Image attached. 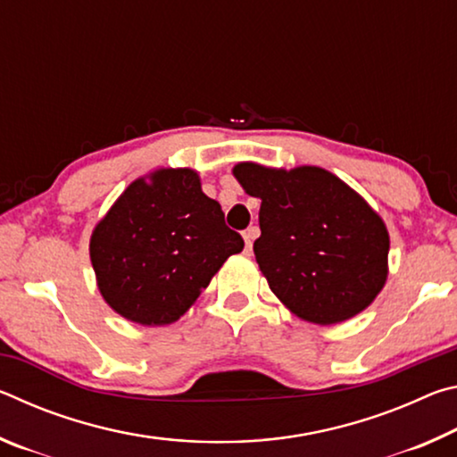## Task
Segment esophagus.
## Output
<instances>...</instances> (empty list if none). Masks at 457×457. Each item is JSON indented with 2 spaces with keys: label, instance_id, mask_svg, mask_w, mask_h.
Segmentation results:
<instances>
[{
  "label": "esophagus",
  "instance_id": "34e87169",
  "mask_svg": "<svg viewBox=\"0 0 457 457\" xmlns=\"http://www.w3.org/2000/svg\"><path fill=\"white\" fill-rule=\"evenodd\" d=\"M260 236V229L256 226H250L244 231V239H245V252H252V245H253V239Z\"/></svg>",
  "mask_w": 457,
  "mask_h": 457
}]
</instances>
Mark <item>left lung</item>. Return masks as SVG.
Wrapping results in <instances>:
<instances>
[{
	"label": "left lung",
	"mask_w": 457,
	"mask_h": 457,
	"mask_svg": "<svg viewBox=\"0 0 457 457\" xmlns=\"http://www.w3.org/2000/svg\"><path fill=\"white\" fill-rule=\"evenodd\" d=\"M262 199L253 253L268 284L300 319L337 324L373 303L386 280L389 234L359 193L320 167H234Z\"/></svg>",
	"instance_id": "obj_1"
}]
</instances>
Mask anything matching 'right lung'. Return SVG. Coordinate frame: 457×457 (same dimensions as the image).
Masks as SVG:
<instances>
[{"label":"right lung","instance_id":"add662e5","mask_svg":"<svg viewBox=\"0 0 457 457\" xmlns=\"http://www.w3.org/2000/svg\"><path fill=\"white\" fill-rule=\"evenodd\" d=\"M244 239L195 171L163 169L137 179L98 223L90 260L104 300L125 319L175 322Z\"/></svg>","mask_w":457,"mask_h":457}]
</instances>
